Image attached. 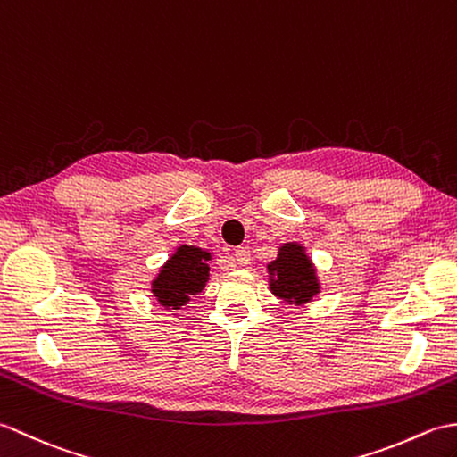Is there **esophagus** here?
Wrapping results in <instances>:
<instances>
[{
	"label": "esophagus",
	"instance_id": "1",
	"mask_svg": "<svg viewBox=\"0 0 457 457\" xmlns=\"http://www.w3.org/2000/svg\"><path fill=\"white\" fill-rule=\"evenodd\" d=\"M235 262L240 263V266H248V263H250V250L245 248V246L237 248L235 250Z\"/></svg>",
	"mask_w": 457,
	"mask_h": 457
}]
</instances>
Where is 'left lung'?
Wrapping results in <instances>:
<instances>
[{
  "instance_id": "left-lung-1",
  "label": "left lung",
  "mask_w": 457,
  "mask_h": 457,
  "mask_svg": "<svg viewBox=\"0 0 457 457\" xmlns=\"http://www.w3.org/2000/svg\"><path fill=\"white\" fill-rule=\"evenodd\" d=\"M268 270L273 295L287 301L289 305H303L319 293L312 263L299 245L281 246L278 260H273Z\"/></svg>"
}]
</instances>
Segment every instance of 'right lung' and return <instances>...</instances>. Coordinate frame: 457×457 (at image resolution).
I'll list each match as a JSON object with an SVG mask.
<instances>
[{
    "instance_id": "add662e5",
    "label": "right lung",
    "mask_w": 457,
    "mask_h": 457,
    "mask_svg": "<svg viewBox=\"0 0 457 457\" xmlns=\"http://www.w3.org/2000/svg\"><path fill=\"white\" fill-rule=\"evenodd\" d=\"M211 254L195 246H179L158 278L152 281V293L160 305L166 309H179L187 305V301L197 295L205 287L209 279Z\"/></svg>"
}]
</instances>
